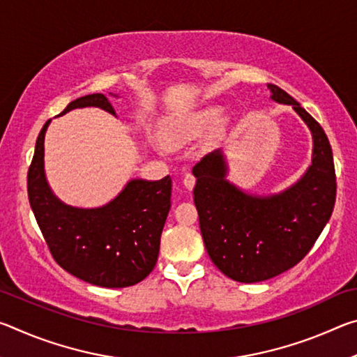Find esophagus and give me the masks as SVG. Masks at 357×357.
Returning a JSON list of instances; mask_svg holds the SVG:
<instances>
[{
	"label": "esophagus",
	"instance_id": "1",
	"mask_svg": "<svg viewBox=\"0 0 357 357\" xmlns=\"http://www.w3.org/2000/svg\"><path fill=\"white\" fill-rule=\"evenodd\" d=\"M195 181H197V178L193 176L192 173H187L185 176H184V185L187 187V189H193V187H195Z\"/></svg>",
	"mask_w": 357,
	"mask_h": 357
}]
</instances>
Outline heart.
I'll return each mask as SVG.
<instances>
[{"label":"heart","instance_id":"b5f03b06","mask_svg":"<svg viewBox=\"0 0 357 357\" xmlns=\"http://www.w3.org/2000/svg\"><path fill=\"white\" fill-rule=\"evenodd\" d=\"M217 114H219L217 108H206V110L197 112L187 118L173 121L167 129V138L172 143L193 140V138L202 135L214 123Z\"/></svg>","mask_w":357,"mask_h":357}]
</instances>
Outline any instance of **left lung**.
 <instances>
[{
    "instance_id": "obj_1",
    "label": "left lung",
    "mask_w": 357,
    "mask_h": 357,
    "mask_svg": "<svg viewBox=\"0 0 357 357\" xmlns=\"http://www.w3.org/2000/svg\"><path fill=\"white\" fill-rule=\"evenodd\" d=\"M271 99L294 108L313 138L312 165L274 195H250L227 179L222 151L193 167V202L209 258L229 279L255 283L291 269L315 244L335 204V168L328 137L299 102L275 84Z\"/></svg>"
}]
</instances>
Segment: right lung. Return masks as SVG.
I'll return each instance as SVG.
<instances>
[{
  "instance_id": "right-lung-1",
  "label": "right lung",
  "mask_w": 357,
  "mask_h": 357,
  "mask_svg": "<svg viewBox=\"0 0 357 357\" xmlns=\"http://www.w3.org/2000/svg\"><path fill=\"white\" fill-rule=\"evenodd\" d=\"M114 108L104 94H88L64 108ZM36 142L28 170V198L52 257L69 274L104 288L132 287L148 277L159 257L160 234L172 202V178L132 179L105 206L83 209L53 195L44 172V138Z\"/></svg>"
}]
</instances>
